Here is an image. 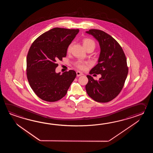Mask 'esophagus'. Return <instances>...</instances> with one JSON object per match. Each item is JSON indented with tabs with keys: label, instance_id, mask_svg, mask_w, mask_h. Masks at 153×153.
<instances>
[{
	"label": "esophagus",
	"instance_id": "1",
	"mask_svg": "<svg viewBox=\"0 0 153 153\" xmlns=\"http://www.w3.org/2000/svg\"><path fill=\"white\" fill-rule=\"evenodd\" d=\"M76 76H80L81 75H83V74L81 73V72H79V71H77V72H76Z\"/></svg>",
	"mask_w": 153,
	"mask_h": 153
}]
</instances>
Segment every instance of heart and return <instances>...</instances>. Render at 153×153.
I'll return each instance as SVG.
<instances>
[{"label": "heart", "mask_w": 153, "mask_h": 153, "mask_svg": "<svg viewBox=\"0 0 153 153\" xmlns=\"http://www.w3.org/2000/svg\"><path fill=\"white\" fill-rule=\"evenodd\" d=\"M82 44H83V46L85 48V49H88V48H92V49H94L95 48V42L92 40V39H90V38H85V39L83 40L82 41ZM72 48V44H71L69 45L67 48V52L68 53H70L71 51V50ZM75 66L78 68L79 69L81 70H84L87 67V64L84 62H80V61H78V62H76L75 63Z\"/></svg>", "instance_id": "heart-1"}]
</instances>
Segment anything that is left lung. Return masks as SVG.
Instances as JSON below:
<instances>
[{"mask_svg":"<svg viewBox=\"0 0 153 153\" xmlns=\"http://www.w3.org/2000/svg\"><path fill=\"white\" fill-rule=\"evenodd\" d=\"M86 33L97 40L101 49L98 64L90 74L101 75L98 81L87 75L88 81L86 91L94 101L108 102L116 97L123 88L128 71L126 58L119 44L107 33L94 29Z\"/></svg>","mask_w":153,"mask_h":153,"instance_id":"left-lung-1","label":"left lung"}]
</instances>
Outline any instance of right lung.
Returning <instances> with one entry per match:
<instances>
[{
	"label": "right lung",
	"mask_w": 153,
	"mask_h": 153,
	"mask_svg": "<svg viewBox=\"0 0 153 153\" xmlns=\"http://www.w3.org/2000/svg\"><path fill=\"white\" fill-rule=\"evenodd\" d=\"M79 32L76 29L54 28L42 34L33 42L27 57V76L38 97L47 102H55L65 96L76 74L73 70L56 73L67 55V48Z\"/></svg>",
	"instance_id": "1"
}]
</instances>
